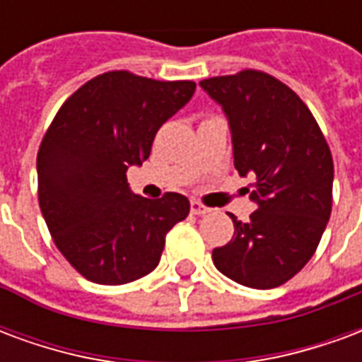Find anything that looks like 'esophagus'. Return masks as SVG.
Here are the masks:
<instances>
[{"label": "esophagus", "instance_id": "obj_1", "mask_svg": "<svg viewBox=\"0 0 362 362\" xmlns=\"http://www.w3.org/2000/svg\"><path fill=\"white\" fill-rule=\"evenodd\" d=\"M189 209H192V213H194V215H205V213H209V207H205V205H202L199 202H196V199H192Z\"/></svg>", "mask_w": 362, "mask_h": 362}]
</instances>
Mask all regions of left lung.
I'll use <instances>...</instances> for the list:
<instances>
[{
    "instance_id": "1",
    "label": "left lung",
    "mask_w": 362,
    "mask_h": 362,
    "mask_svg": "<svg viewBox=\"0 0 362 362\" xmlns=\"http://www.w3.org/2000/svg\"><path fill=\"white\" fill-rule=\"evenodd\" d=\"M199 87L219 104L230 129L235 168L252 176L250 221L235 215L233 240L213 264L250 288H273L312 258L332 213L334 160L306 104L275 77L254 69L211 77Z\"/></svg>"
}]
</instances>
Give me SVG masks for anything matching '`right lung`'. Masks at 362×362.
I'll return each mask as SVG.
<instances>
[{
    "instance_id": "right-lung-1",
    "label": "right lung",
    "mask_w": 362,
    "mask_h": 362,
    "mask_svg": "<svg viewBox=\"0 0 362 362\" xmlns=\"http://www.w3.org/2000/svg\"><path fill=\"white\" fill-rule=\"evenodd\" d=\"M194 93V81L110 71L75 90L44 135L40 211L64 258L93 283L124 285L153 272L166 233L188 217V197L137 196L126 173L149 158L158 127Z\"/></svg>"
}]
</instances>
